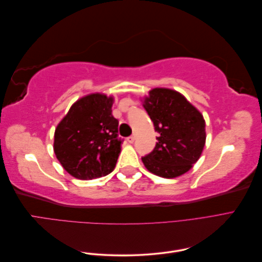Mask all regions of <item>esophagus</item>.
I'll return each instance as SVG.
<instances>
[{"label":"esophagus","instance_id":"esophagus-1","mask_svg":"<svg viewBox=\"0 0 262 262\" xmlns=\"http://www.w3.org/2000/svg\"><path fill=\"white\" fill-rule=\"evenodd\" d=\"M126 141H128L129 143H133V142L136 141V137H134V136H131V137H129L128 139H126Z\"/></svg>","mask_w":262,"mask_h":262}]
</instances>
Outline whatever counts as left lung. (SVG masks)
Masks as SVG:
<instances>
[{
  "mask_svg": "<svg viewBox=\"0 0 262 262\" xmlns=\"http://www.w3.org/2000/svg\"><path fill=\"white\" fill-rule=\"evenodd\" d=\"M143 107L160 137L142 162L160 177L181 176L201 156L205 144L203 116L180 93L168 89L150 91Z\"/></svg>",
  "mask_w": 262,
  "mask_h": 262,
  "instance_id": "1",
  "label": "left lung"
}]
</instances>
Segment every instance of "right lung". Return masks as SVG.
<instances>
[{"instance_id":"add662e5","label":"right lung","mask_w":262,"mask_h":262,"mask_svg":"<svg viewBox=\"0 0 262 262\" xmlns=\"http://www.w3.org/2000/svg\"><path fill=\"white\" fill-rule=\"evenodd\" d=\"M113 102L104 94L87 95L74 102L55 129L54 154L77 179L99 178L115 169L122 140Z\"/></svg>"}]
</instances>
